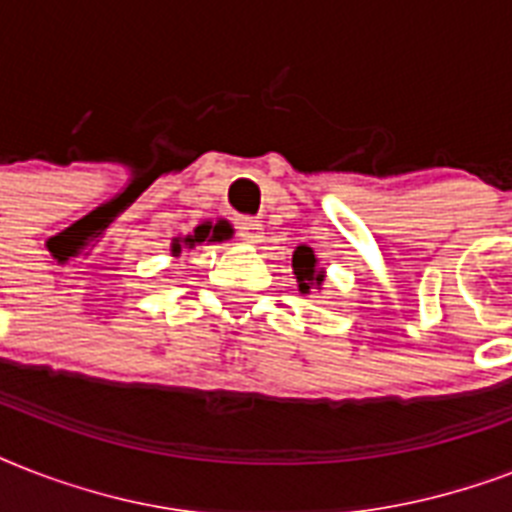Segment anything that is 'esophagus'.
Masks as SVG:
<instances>
[{
    "mask_svg": "<svg viewBox=\"0 0 512 512\" xmlns=\"http://www.w3.org/2000/svg\"><path fill=\"white\" fill-rule=\"evenodd\" d=\"M236 231L244 241L249 244H257V241L263 239V223L257 220V217H241L239 225H236Z\"/></svg>",
    "mask_w": 512,
    "mask_h": 512,
    "instance_id": "1",
    "label": "esophagus"
}]
</instances>
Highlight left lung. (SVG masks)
<instances>
[{
  "mask_svg": "<svg viewBox=\"0 0 512 512\" xmlns=\"http://www.w3.org/2000/svg\"><path fill=\"white\" fill-rule=\"evenodd\" d=\"M292 271H295L297 287L303 295H308L311 289H321L324 284V268H319V260L313 255L311 247H297L292 255Z\"/></svg>",
  "mask_w": 512,
  "mask_h": 512,
  "instance_id": "8db88e82",
  "label": "left lung"
}]
</instances>
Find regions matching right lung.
<instances>
[{
    "instance_id": "right-lung-1",
    "label": "right lung",
    "mask_w": 512,
    "mask_h": 512,
    "mask_svg": "<svg viewBox=\"0 0 512 512\" xmlns=\"http://www.w3.org/2000/svg\"><path fill=\"white\" fill-rule=\"evenodd\" d=\"M233 236V228L225 220H217L215 225L212 223H201L193 228V233H188V236H177V239H172V255H180L183 249H193L199 247V244H204V241H225L231 239Z\"/></svg>"
}]
</instances>
